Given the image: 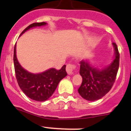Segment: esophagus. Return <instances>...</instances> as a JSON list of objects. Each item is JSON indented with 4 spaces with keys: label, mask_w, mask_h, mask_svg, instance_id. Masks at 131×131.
Wrapping results in <instances>:
<instances>
[{
    "label": "esophagus",
    "mask_w": 131,
    "mask_h": 131,
    "mask_svg": "<svg viewBox=\"0 0 131 131\" xmlns=\"http://www.w3.org/2000/svg\"><path fill=\"white\" fill-rule=\"evenodd\" d=\"M74 68H75V66L73 65V64H68V65L67 66V68H66L67 73L70 75L73 74Z\"/></svg>",
    "instance_id": "obj_1"
}]
</instances>
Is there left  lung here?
<instances>
[{
    "label": "left lung",
    "mask_w": 131,
    "mask_h": 131,
    "mask_svg": "<svg viewBox=\"0 0 131 131\" xmlns=\"http://www.w3.org/2000/svg\"><path fill=\"white\" fill-rule=\"evenodd\" d=\"M113 59L105 67H95L89 60L80 61L79 73L82 82L78 89L79 94L88 101H96L103 97L113 86L119 67V53L115 43Z\"/></svg>",
    "instance_id": "left-lung-1"
}]
</instances>
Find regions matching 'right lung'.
Returning a JSON list of instances; mask_svg holds the SVG:
<instances>
[{"mask_svg":"<svg viewBox=\"0 0 131 131\" xmlns=\"http://www.w3.org/2000/svg\"><path fill=\"white\" fill-rule=\"evenodd\" d=\"M47 25L46 22L34 23L26 28L19 37L30 29ZM14 65L16 77L19 88L29 98L37 101H44L52 95L59 82L67 75L66 65L57 70L51 68L43 72L34 73L23 68L16 56V43L14 49Z\"/></svg>","mask_w":131,"mask_h":131,"instance_id":"right-lung-1","label":"right lung"}]
</instances>
